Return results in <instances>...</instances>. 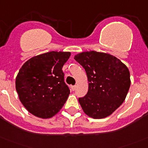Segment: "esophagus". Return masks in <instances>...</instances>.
Here are the masks:
<instances>
[{"label":"esophagus","instance_id":"34e87169","mask_svg":"<svg viewBox=\"0 0 148 148\" xmlns=\"http://www.w3.org/2000/svg\"><path fill=\"white\" fill-rule=\"evenodd\" d=\"M70 89H71L72 91H75V86H70Z\"/></svg>","mask_w":148,"mask_h":148}]
</instances>
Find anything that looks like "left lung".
<instances>
[{
  "label": "left lung",
  "mask_w": 148,
  "mask_h": 148,
  "mask_svg": "<svg viewBox=\"0 0 148 148\" xmlns=\"http://www.w3.org/2000/svg\"><path fill=\"white\" fill-rule=\"evenodd\" d=\"M88 81L86 95L78 99L84 112L100 119L110 115L125 100L131 85L128 67L118 58L95 51L76 54Z\"/></svg>",
  "instance_id": "1"
}]
</instances>
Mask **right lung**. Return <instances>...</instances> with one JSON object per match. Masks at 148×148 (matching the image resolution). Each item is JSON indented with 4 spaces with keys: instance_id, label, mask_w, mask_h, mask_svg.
Listing matches in <instances>:
<instances>
[{
    "instance_id": "obj_1",
    "label": "right lung",
    "mask_w": 148,
    "mask_h": 148,
    "mask_svg": "<svg viewBox=\"0 0 148 148\" xmlns=\"http://www.w3.org/2000/svg\"><path fill=\"white\" fill-rule=\"evenodd\" d=\"M70 52L50 51L28 60L16 78L20 102L30 113L40 119L55 115L67 101L70 89L62 68Z\"/></svg>"
}]
</instances>
